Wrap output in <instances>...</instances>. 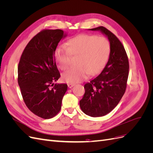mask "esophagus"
Returning <instances> with one entry per match:
<instances>
[{
    "label": "esophagus",
    "mask_w": 153,
    "mask_h": 153,
    "mask_svg": "<svg viewBox=\"0 0 153 153\" xmlns=\"http://www.w3.org/2000/svg\"><path fill=\"white\" fill-rule=\"evenodd\" d=\"M74 85H75L73 84H68V86L69 88H72Z\"/></svg>",
    "instance_id": "1"
}]
</instances>
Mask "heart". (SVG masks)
I'll use <instances>...</instances> for the list:
<instances>
[{
    "mask_svg": "<svg viewBox=\"0 0 153 153\" xmlns=\"http://www.w3.org/2000/svg\"><path fill=\"white\" fill-rule=\"evenodd\" d=\"M110 43L104 37L82 34L68 43V47L59 46L55 51V59L59 67L66 70L71 65V56L78 57L73 67L64 73L62 78L70 84L85 80L88 74L94 75L103 68L108 58Z\"/></svg>",
    "mask_w": 153,
    "mask_h": 153,
    "instance_id": "obj_1",
    "label": "heart"
}]
</instances>
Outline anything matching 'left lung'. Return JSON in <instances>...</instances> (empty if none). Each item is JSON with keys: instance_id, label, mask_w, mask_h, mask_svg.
Returning a JSON list of instances; mask_svg holds the SVG:
<instances>
[{"instance_id": "1", "label": "left lung", "mask_w": 153, "mask_h": 153, "mask_svg": "<svg viewBox=\"0 0 153 153\" xmlns=\"http://www.w3.org/2000/svg\"><path fill=\"white\" fill-rule=\"evenodd\" d=\"M100 31L110 42L107 63L98 75L85 84L80 106L86 115L96 117L110 112L119 103L126 88L129 62L126 51L118 38L104 27L88 29Z\"/></svg>"}]
</instances>
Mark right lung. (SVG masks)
Listing matches in <instances>:
<instances>
[{
	"label": "right lung",
	"instance_id": "1",
	"mask_svg": "<svg viewBox=\"0 0 153 153\" xmlns=\"http://www.w3.org/2000/svg\"><path fill=\"white\" fill-rule=\"evenodd\" d=\"M68 36L60 29L44 30L27 44L18 68V82L24 102L32 113L43 119L56 115L61 108L66 84H55L60 73L55 59L59 41Z\"/></svg>",
	"mask_w": 153,
	"mask_h": 153
}]
</instances>
